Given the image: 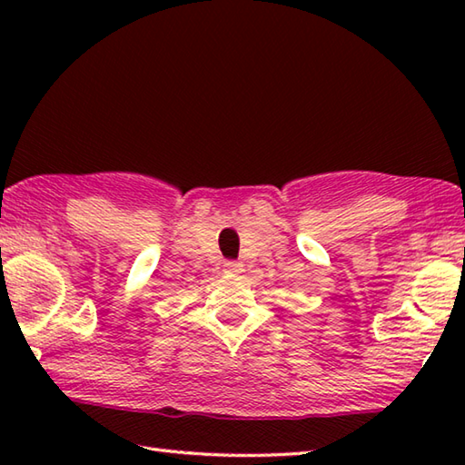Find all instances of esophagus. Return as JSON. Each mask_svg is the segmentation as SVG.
Returning <instances> with one entry per match:
<instances>
[{
    "label": "esophagus",
    "mask_w": 465,
    "mask_h": 465,
    "mask_svg": "<svg viewBox=\"0 0 465 465\" xmlns=\"http://www.w3.org/2000/svg\"><path fill=\"white\" fill-rule=\"evenodd\" d=\"M225 272L227 273H242L243 272V263L240 262H225Z\"/></svg>",
    "instance_id": "1"
}]
</instances>
